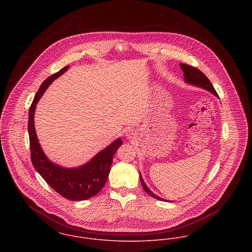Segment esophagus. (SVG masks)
Segmentation results:
<instances>
[{"mask_svg":"<svg viewBox=\"0 0 252 252\" xmlns=\"http://www.w3.org/2000/svg\"><path fill=\"white\" fill-rule=\"evenodd\" d=\"M126 135H127V136H128V137H132V135H133V132H132V131H130V130H129V131H128V132H127V134H126Z\"/></svg>","mask_w":252,"mask_h":252,"instance_id":"esophagus-1","label":"esophagus"}]
</instances>
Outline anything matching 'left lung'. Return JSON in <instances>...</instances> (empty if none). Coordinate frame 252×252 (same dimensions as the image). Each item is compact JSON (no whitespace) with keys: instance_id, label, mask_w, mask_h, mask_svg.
Wrapping results in <instances>:
<instances>
[{"instance_id":"1","label":"left lung","mask_w":252,"mask_h":252,"mask_svg":"<svg viewBox=\"0 0 252 252\" xmlns=\"http://www.w3.org/2000/svg\"><path fill=\"white\" fill-rule=\"evenodd\" d=\"M181 67L184 71V74H185V81L189 84L195 85V86H198V87H201L203 88L204 90H207L209 91L210 93L214 94L216 96H218V94L217 92L215 91L213 85L211 84V82L209 81V79L204 75L203 72H201V70L197 67H193V66H189L187 64H183V63H180ZM139 179H140V183L142 185L143 189L145 190V192L150 195L153 198L157 199V200H159V201H165L158 196H156L151 190L147 187V185L144 184L143 182V179L141 177V174H139Z\"/></svg>"}]
</instances>
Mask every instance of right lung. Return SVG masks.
<instances>
[{"label": "right lung", "mask_w": 252, "mask_h": 252, "mask_svg": "<svg viewBox=\"0 0 252 252\" xmlns=\"http://www.w3.org/2000/svg\"><path fill=\"white\" fill-rule=\"evenodd\" d=\"M68 67L66 66L48 77L40 86L34 96L29 111L28 125L31 158L36 171L54 191L70 201H85L95 196L104 187L111 170L114 155L118 151L119 146L122 145V140L118 138L81 167L71 169L60 167L50 161L45 156L38 142L34 128L36 104L51 82L63 74Z\"/></svg>", "instance_id": "obj_1"}]
</instances>
